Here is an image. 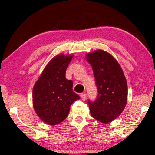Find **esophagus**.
I'll list each match as a JSON object with an SVG mask.
<instances>
[{
	"mask_svg": "<svg viewBox=\"0 0 155 155\" xmlns=\"http://www.w3.org/2000/svg\"><path fill=\"white\" fill-rule=\"evenodd\" d=\"M80 96H81V99H82L83 101H85L86 100V95L84 93L81 94Z\"/></svg>",
	"mask_w": 155,
	"mask_h": 155,
	"instance_id": "1",
	"label": "esophagus"
}]
</instances>
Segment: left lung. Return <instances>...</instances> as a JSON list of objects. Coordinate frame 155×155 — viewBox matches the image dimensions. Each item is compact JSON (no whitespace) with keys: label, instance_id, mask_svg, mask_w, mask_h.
I'll return each mask as SVG.
<instances>
[{"label":"left lung","instance_id":"1","mask_svg":"<svg viewBox=\"0 0 155 155\" xmlns=\"http://www.w3.org/2000/svg\"><path fill=\"white\" fill-rule=\"evenodd\" d=\"M92 67L97 89L94 101L88 100L91 114L102 123H109L124 110L128 97L124 74L117 61L104 50H96L86 55Z\"/></svg>","mask_w":155,"mask_h":155}]
</instances>
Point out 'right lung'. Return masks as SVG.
Segmentation results:
<instances>
[{"label":"right lung","instance_id":"right-lung-1","mask_svg":"<svg viewBox=\"0 0 155 155\" xmlns=\"http://www.w3.org/2000/svg\"><path fill=\"white\" fill-rule=\"evenodd\" d=\"M73 55L54 57L44 69L33 90L35 112L42 121L55 125L67 118L70 106L80 99L73 91V81L65 78Z\"/></svg>","mask_w":155,"mask_h":155}]
</instances>
